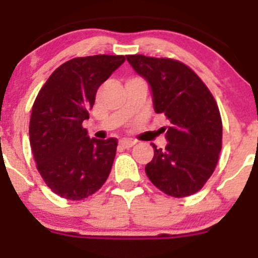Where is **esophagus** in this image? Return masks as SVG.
<instances>
[{
  "label": "esophagus",
  "instance_id": "1",
  "mask_svg": "<svg viewBox=\"0 0 258 258\" xmlns=\"http://www.w3.org/2000/svg\"><path fill=\"white\" fill-rule=\"evenodd\" d=\"M135 143H136V141L130 140V139H123V140L119 141V145L122 146V148H124V149H130L131 146L135 145Z\"/></svg>",
  "mask_w": 258,
  "mask_h": 258
}]
</instances>
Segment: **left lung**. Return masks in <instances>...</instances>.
<instances>
[{
	"label": "left lung",
	"instance_id": "obj_1",
	"mask_svg": "<svg viewBox=\"0 0 258 258\" xmlns=\"http://www.w3.org/2000/svg\"><path fill=\"white\" fill-rule=\"evenodd\" d=\"M134 71L152 90L155 113L169 120L167 145L157 149L145 166L153 184L175 198L189 197L203 187L221 152L222 122L207 86L189 67L166 57L127 55Z\"/></svg>",
	"mask_w": 258,
	"mask_h": 258
}]
</instances>
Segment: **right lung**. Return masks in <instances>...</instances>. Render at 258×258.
Instances as JSON below:
<instances>
[{
	"label": "right lung",
	"instance_id": "1",
	"mask_svg": "<svg viewBox=\"0 0 258 258\" xmlns=\"http://www.w3.org/2000/svg\"><path fill=\"white\" fill-rule=\"evenodd\" d=\"M122 55L76 57L60 66L36 97L29 140L46 185L71 201L87 198L108 178L117 140L90 139L89 119L97 89L124 62Z\"/></svg>",
	"mask_w": 258,
	"mask_h": 258
}]
</instances>
